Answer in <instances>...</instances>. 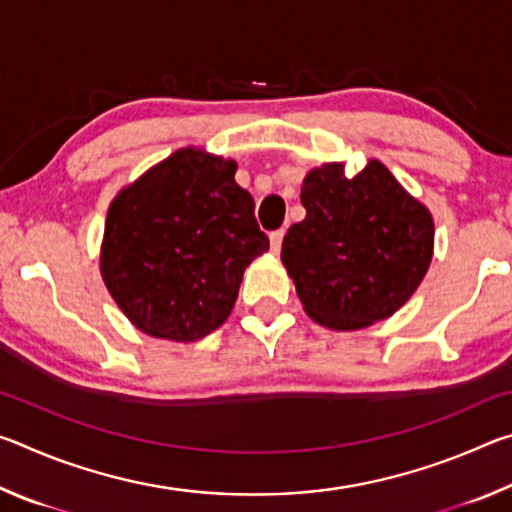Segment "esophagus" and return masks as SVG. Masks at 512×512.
Here are the masks:
<instances>
[{"label": "esophagus", "instance_id": "obj_1", "mask_svg": "<svg viewBox=\"0 0 512 512\" xmlns=\"http://www.w3.org/2000/svg\"><path fill=\"white\" fill-rule=\"evenodd\" d=\"M282 239H284V230H275V232H271V250H273V253H280V248H282Z\"/></svg>", "mask_w": 512, "mask_h": 512}]
</instances>
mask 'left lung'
Instances as JSON below:
<instances>
[{
	"instance_id": "obj_1",
	"label": "left lung",
	"mask_w": 512,
	"mask_h": 512,
	"mask_svg": "<svg viewBox=\"0 0 512 512\" xmlns=\"http://www.w3.org/2000/svg\"><path fill=\"white\" fill-rule=\"evenodd\" d=\"M307 216L282 241V264L307 316L361 329L393 316L427 275L433 219L379 160L348 178L341 162L311 169L300 189Z\"/></svg>"
}]
</instances>
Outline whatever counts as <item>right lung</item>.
<instances>
[{
	"instance_id": "1",
	"label": "right lung",
	"mask_w": 512,
	"mask_h": 512,
	"mask_svg": "<svg viewBox=\"0 0 512 512\" xmlns=\"http://www.w3.org/2000/svg\"><path fill=\"white\" fill-rule=\"evenodd\" d=\"M235 160L180 149L110 203L101 275L155 339L198 341L225 323L246 266L268 250Z\"/></svg>"
}]
</instances>
